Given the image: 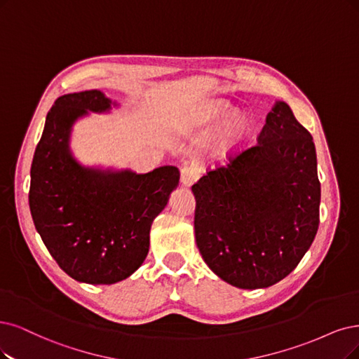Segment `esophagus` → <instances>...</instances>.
<instances>
[{
    "instance_id": "34e87169",
    "label": "esophagus",
    "mask_w": 359,
    "mask_h": 359,
    "mask_svg": "<svg viewBox=\"0 0 359 359\" xmlns=\"http://www.w3.org/2000/svg\"><path fill=\"white\" fill-rule=\"evenodd\" d=\"M198 179V172L194 167H183L180 170V183L182 187H191Z\"/></svg>"
}]
</instances>
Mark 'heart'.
Segmentation results:
<instances>
[{
	"instance_id": "heart-1",
	"label": "heart",
	"mask_w": 359,
	"mask_h": 359,
	"mask_svg": "<svg viewBox=\"0 0 359 359\" xmlns=\"http://www.w3.org/2000/svg\"><path fill=\"white\" fill-rule=\"evenodd\" d=\"M233 108L223 100H217L210 106L208 118H207V128H215L219 126L223 119H229L224 123L223 128L220 130L217 140H216V152L220 155L228 154L240 148L241 144L247 142V139L253 133V118L247 112H236L233 114Z\"/></svg>"
}]
</instances>
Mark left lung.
Masks as SVG:
<instances>
[{
    "instance_id": "8db88e82",
    "label": "left lung",
    "mask_w": 359,
    "mask_h": 359,
    "mask_svg": "<svg viewBox=\"0 0 359 359\" xmlns=\"http://www.w3.org/2000/svg\"><path fill=\"white\" fill-rule=\"evenodd\" d=\"M192 192L195 240L208 268L238 288L280 283L309 250L320 224L311 133L276 100L257 143L208 171Z\"/></svg>"
}]
</instances>
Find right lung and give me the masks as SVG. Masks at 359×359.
Listing matches in <instances>:
<instances>
[{
    "label": "right lung",
    "mask_w": 359,
    "mask_h": 359,
    "mask_svg": "<svg viewBox=\"0 0 359 359\" xmlns=\"http://www.w3.org/2000/svg\"><path fill=\"white\" fill-rule=\"evenodd\" d=\"M116 106L100 90L60 96L47 114L31 167L29 208L36 232L66 273L93 285L123 281L140 268L152 222L180 179L175 165L137 175L78 161L71 151L74 124Z\"/></svg>",
    "instance_id": "obj_1"
}]
</instances>
